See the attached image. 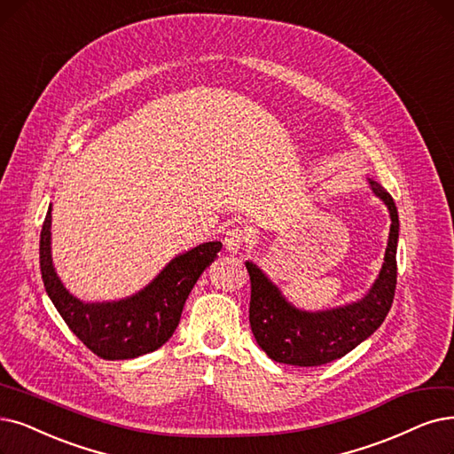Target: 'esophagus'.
<instances>
[{"label": "esophagus", "mask_w": 454, "mask_h": 454, "mask_svg": "<svg viewBox=\"0 0 454 454\" xmlns=\"http://www.w3.org/2000/svg\"><path fill=\"white\" fill-rule=\"evenodd\" d=\"M247 240H249V234H247L246 229H242V227H232V229H229V231L225 232L223 244H225V247H227L229 251L234 253V251L242 249Z\"/></svg>", "instance_id": "obj_1"}]
</instances>
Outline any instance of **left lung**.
<instances>
[{"instance_id": "1", "label": "left lung", "mask_w": 454, "mask_h": 454, "mask_svg": "<svg viewBox=\"0 0 454 454\" xmlns=\"http://www.w3.org/2000/svg\"><path fill=\"white\" fill-rule=\"evenodd\" d=\"M369 184L386 203L391 215V229L382 270L361 300L328 311H300L285 300L281 290L262 274L259 266L246 262L251 281V332L266 356L278 364L296 367L330 364L354 350L386 320L396 286L398 212L393 197L382 184L372 178H369Z\"/></svg>"}]
</instances>
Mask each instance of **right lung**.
I'll return each instance as SVG.
<instances>
[{
    "label": "right lung",
    "instance_id": "1",
    "mask_svg": "<svg viewBox=\"0 0 454 454\" xmlns=\"http://www.w3.org/2000/svg\"><path fill=\"white\" fill-rule=\"evenodd\" d=\"M51 207L41 231V274L56 309L85 347L102 359H132L168 342L193 285L214 262L222 242H205L175 257L137 294L119 301L85 303L63 286L51 264Z\"/></svg>",
    "mask_w": 454,
    "mask_h": 454
}]
</instances>
